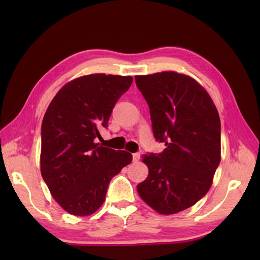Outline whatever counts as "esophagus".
Masks as SVG:
<instances>
[{
  "mask_svg": "<svg viewBox=\"0 0 260 260\" xmlns=\"http://www.w3.org/2000/svg\"><path fill=\"white\" fill-rule=\"evenodd\" d=\"M140 158H141V155H140V153H135V154L132 155V159H133V161H135V162L139 161V160H140Z\"/></svg>",
  "mask_w": 260,
  "mask_h": 260,
  "instance_id": "1",
  "label": "esophagus"
}]
</instances>
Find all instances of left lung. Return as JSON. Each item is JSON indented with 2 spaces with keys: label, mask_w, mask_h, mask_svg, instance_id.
<instances>
[{
  "label": "left lung",
  "mask_w": 260,
  "mask_h": 260,
  "mask_svg": "<svg viewBox=\"0 0 260 260\" xmlns=\"http://www.w3.org/2000/svg\"><path fill=\"white\" fill-rule=\"evenodd\" d=\"M161 153L142 160L147 178L138 193L162 215L177 214L206 195L220 164L221 125L214 102L191 77L174 72L136 76Z\"/></svg>",
  "instance_id": "left-lung-1"
}]
</instances>
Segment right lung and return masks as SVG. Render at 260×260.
I'll list each match as a JSON object with an SVG mask.
<instances>
[{"label":"right lung","mask_w":260,"mask_h":260,"mask_svg":"<svg viewBox=\"0 0 260 260\" xmlns=\"http://www.w3.org/2000/svg\"><path fill=\"white\" fill-rule=\"evenodd\" d=\"M132 77L95 74L70 81L46 109L41 127V175L59 205L88 216L104 203L111 180L132 160L95 143Z\"/></svg>","instance_id":"right-lung-1"}]
</instances>
